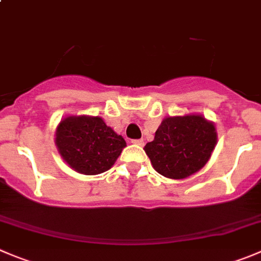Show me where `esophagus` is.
I'll return each mask as SVG.
<instances>
[{
	"label": "esophagus",
	"instance_id": "1",
	"mask_svg": "<svg viewBox=\"0 0 261 261\" xmlns=\"http://www.w3.org/2000/svg\"><path fill=\"white\" fill-rule=\"evenodd\" d=\"M131 143L135 145H139V147H143V145H144V140H143V139H135V140H131Z\"/></svg>",
	"mask_w": 261,
	"mask_h": 261
}]
</instances>
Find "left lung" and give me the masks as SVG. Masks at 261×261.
Wrapping results in <instances>:
<instances>
[{
    "instance_id": "8db88e82",
    "label": "left lung",
    "mask_w": 261,
    "mask_h": 261,
    "mask_svg": "<svg viewBox=\"0 0 261 261\" xmlns=\"http://www.w3.org/2000/svg\"><path fill=\"white\" fill-rule=\"evenodd\" d=\"M216 142L213 122L201 114H186L166 117L144 150L158 174L186 179L207 164Z\"/></svg>"
}]
</instances>
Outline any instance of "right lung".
I'll list each match as a JSON object with an SVG mask.
<instances>
[{"label":"right lung","instance_id":"right-lung-1","mask_svg":"<svg viewBox=\"0 0 261 261\" xmlns=\"http://www.w3.org/2000/svg\"><path fill=\"white\" fill-rule=\"evenodd\" d=\"M55 144L74 171L97 175L111 169L126 147L125 139L106 125L101 117L69 116L55 131Z\"/></svg>","mask_w":261,"mask_h":261}]
</instances>
